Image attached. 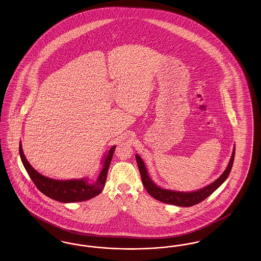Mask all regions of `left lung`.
I'll return each instance as SVG.
<instances>
[{
  "instance_id": "1",
  "label": "left lung",
  "mask_w": 261,
  "mask_h": 261,
  "mask_svg": "<svg viewBox=\"0 0 261 261\" xmlns=\"http://www.w3.org/2000/svg\"><path fill=\"white\" fill-rule=\"evenodd\" d=\"M234 156H235V147L233 149L229 163L225 169V171L222 173V175L207 187L201 188L196 191H191V192H181V191L159 188L150 179V177L148 176V173L146 171V165H145L144 161L142 160V158L138 154H136V160H137V164H138V167L140 170L143 185L146 188V191L153 198L156 199L160 202L171 204V205H176L178 207H191L208 197L215 190H217L224 182V180L229 176L230 171L232 169L233 161H234Z\"/></svg>"
}]
</instances>
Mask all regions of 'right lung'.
Segmentation results:
<instances>
[{
	"mask_svg": "<svg viewBox=\"0 0 261 261\" xmlns=\"http://www.w3.org/2000/svg\"><path fill=\"white\" fill-rule=\"evenodd\" d=\"M115 149V146L111 147V149L105 155L104 159L102 160L103 169L99 177L94 184H90L88 182L87 178L59 180L42 176V174L37 172L30 165V163L28 162V160L23 153L21 142L19 143L21 161L35 186L47 197L63 203L86 201L93 198L102 192V190L104 189L108 170L110 167Z\"/></svg>",
	"mask_w": 261,
	"mask_h": 261,
	"instance_id": "add662e5",
	"label": "right lung"
}]
</instances>
